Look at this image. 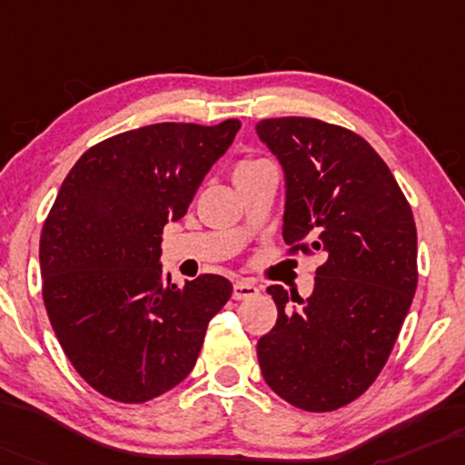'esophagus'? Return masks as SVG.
Instances as JSON below:
<instances>
[{
  "instance_id": "1",
  "label": "esophagus",
  "mask_w": 465,
  "mask_h": 465,
  "mask_svg": "<svg viewBox=\"0 0 465 465\" xmlns=\"http://www.w3.org/2000/svg\"><path fill=\"white\" fill-rule=\"evenodd\" d=\"M259 295V289L251 282H246V280H240V282L233 284V299L235 301H244V299H251V297H257Z\"/></svg>"
}]
</instances>
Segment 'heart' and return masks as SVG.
<instances>
[{"instance_id": "1", "label": "heart", "mask_w": 465, "mask_h": 465, "mask_svg": "<svg viewBox=\"0 0 465 465\" xmlns=\"http://www.w3.org/2000/svg\"><path fill=\"white\" fill-rule=\"evenodd\" d=\"M263 164H267V162L265 160H259V158H244V160H240L238 166H235V170H233V179H238V176L251 173V170L263 166Z\"/></svg>"}]
</instances>
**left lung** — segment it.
<instances>
[{
  "mask_svg": "<svg viewBox=\"0 0 465 465\" xmlns=\"http://www.w3.org/2000/svg\"><path fill=\"white\" fill-rule=\"evenodd\" d=\"M257 134L284 168L289 254L324 257L307 299L267 289L278 320L259 339V366L292 407L329 413L371 388L413 303V211L388 164L348 128L291 115L261 120Z\"/></svg>",
  "mask_w": 465,
  "mask_h": 465,
  "instance_id": "8db88e82",
  "label": "left lung"
}]
</instances>
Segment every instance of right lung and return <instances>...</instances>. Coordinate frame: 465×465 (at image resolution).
I'll return each instance as SVG.
<instances>
[{
	"label": "right lung",
	"instance_id": "add662e5",
	"mask_svg": "<svg viewBox=\"0 0 465 465\" xmlns=\"http://www.w3.org/2000/svg\"><path fill=\"white\" fill-rule=\"evenodd\" d=\"M238 130V120L162 122L109 136L75 162L44 221L50 324L80 377L111 401L141 404L179 385L232 297L217 273L164 280L160 244Z\"/></svg>",
	"mask_w": 465,
	"mask_h": 465
}]
</instances>
